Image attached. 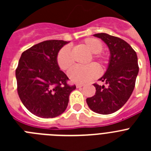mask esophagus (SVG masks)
<instances>
[{"label":"esophagus","mask_w":151,"mask_h":151,"mask_svg":"<svg viewBox=\"0 0 151 151\" xmlns=\"http://www.w3.org/2000/svg\"><path fill=\"white\" fill-rule=\"evenodd\" d=\"M82 86H84L83 84H76V88H82Z\"/></svg>","instance_id":"esophagus-1"}]
</instances>
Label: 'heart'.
I'll return each instance as SVG.
<instances>
[{
  "instance_id": "heart-1",
  "label": "heart",
  "mask_w": 151,
  "mask_h": 151,
  "mask_svg": "<svg viewBox=\"0 0 151 151\" xmlns=\"http://www.w3.org/2000/svg\"><path fill=\"white\" fill-rule=\"evenodd\" d=\"M82 45L90 53L93 54L92 59L96 61L99 67L102 68L107 63L106 56L101 53L103 49V43L100 40L94 38H88L84 40ZM57 61L58 66L63 70H68L73 66L74 60L70 47L66 45L59 50ZM91 61V58L88 60V63ZM98 73V68L92 63L86 66H76L73 68L68 73V76L70 81L74 83L83 84L96 78Z\"/></svg>"
}]
</instances>
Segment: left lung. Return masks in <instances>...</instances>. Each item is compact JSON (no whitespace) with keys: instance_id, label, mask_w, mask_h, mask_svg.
<instances>
[{"instance_id":"8db88e82","label":"left lung","mask_w":151,"mask_h":151,"mask_svg":"<svg viewBox=\"0 0 151 151\" xmlns=\"http://www.w3.org/2000/svg\"><path fill=\"white\" fill-rule=\"evenodd\" d=\"M110 50V60L105 74L99 78L106 85L94 84L95 95L86 99L92 111L110 114L127 102L134 88L139 68L137 54L124 40L106 33L94 34Z\"/></svg>"}]
</instances>
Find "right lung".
I'll return each instance as SVG.
<instances>
[{
    "label": "right lung",
    "mask_w": 151,
    "mask_h": 151,
    "mask_svg": "<svg viewBox=\"0 0 151 151\" xmlns=\"http://www.w3.org/2000/svg\"><path fill=\"white\" fill-rule=\"evenodd\" d=\"M69 41H42L24 51L16 70L17 91L23 105L41 118H54L68 106L69 94L76 89L60 70L57 54Z\"/></svg>",
    "instance_id": "obj_1"
}]
</instances>
